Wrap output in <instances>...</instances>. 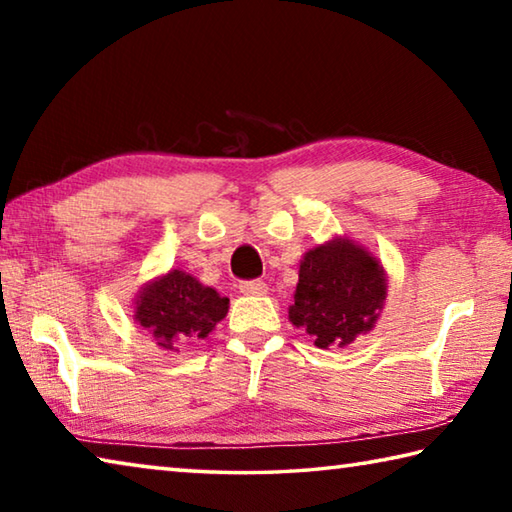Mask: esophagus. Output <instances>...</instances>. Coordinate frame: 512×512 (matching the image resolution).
Listing matches in <instances>:
<instances>
[{"label":"esophagus","mask_w":512,"mask_h":512,"mask_svg":"<svg viewBox=\"0 0 512 512\" xmlns=\"http://www.w3.org/2000/svg\"><path fill=\"white\" fill-rule=\"evenodd\" d=\"M239 291L244 293V296H264L266 284L262 280H244L239 284Z\"/></svg>","instance_id":"34e87169"}]
</instances>
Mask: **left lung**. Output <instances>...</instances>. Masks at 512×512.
<instances>
[{
  "label": "left lung",
  "instance_id": "8db88e82",
  "mask_svg": "<svg viewBox=\"0 0 512 512\" xmlns=\"http://www.w3.org/2000/svg\"><path fill=\"white\" fill-rule=\"evenodd\" d=\"M384 300V268L377 259L348 239H334L309 250L300 262L289 320L318 348H343L375 325Z\"/></svg>",
  "mask_w": 512,
  "mask_h": 512
}]
</instances>
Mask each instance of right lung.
Segmentation results:
<instances>
[{
	"mask_svg": "<svg viewBox=\"0 0 512 512\" xmlns=\"http://www.w3.org/2000/svg\"><path fill=\"white\" fill-rule=\"evenodd\" d=\"M228 314V298H221L196 277L171 271L149 284L137 298L135 320L164 350L205 339Z\"/></svg>",
	"mask_w": 512,
	"mask_h": 512,
	"instance_id": "right-lung-1",
	"label": "right lung"
}]
</instances>
